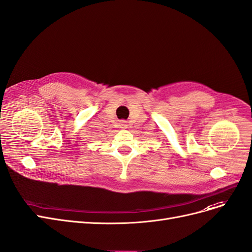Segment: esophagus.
<instances>
[{
  "mask_svg": "<svg viewBox=\"0 0 252 252\" xmlns=\"http://www.w3.org/2000/svg\"><path fill=\"white\" fill-rule=\"evenodd\" d=\"M126 124L125 123H121V128H126Z\"/></svg>",
  "mask_w": 252,
  "mask_h": 252,
  "instance_id": "1",
  "label": "esophagus"
}]
</instances>
